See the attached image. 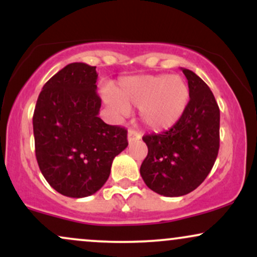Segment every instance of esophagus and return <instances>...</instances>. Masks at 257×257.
Returning a JSON list of instances; mask_svg holds the SVG:
<instances>
[{
    "label": "esophagus",
    "mask_w": 257,
    "mask_h": 257,
    "mask_svg": "<svg viewBox=\"0 0 257 257\" xmlns=\"http://www.w3.org/2000/svg\"><path fill=\"white\" fill-rule=\"evenodd\" d=\"M141 138L140 133H138L137 131H134V129H129L128 131V143L132 144L134 143V141L139 140V139Z\"/></svg>",
    "instance_id": "obj_1"
}]
</instances>
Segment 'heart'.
<instances>
[{"label":"heart","mask_w":257,"mask_h":257,"mask_svg":"<svg viewBox=\"0 0 257 257\" xmlns=\"http://www.w3.org/2000/svg\"><path fill=\"white\" fill-rule=\"evenodd\" d=\"M104 98L117 114L124 116L129 107H138L147 128L163 131L182 116L190 100V90L179 76L140 75L122 78L113 91H104Z\"/></svg>","instance_id":"b5f03b06"}]
</instances>
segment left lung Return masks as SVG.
Here are the masks:
<instances>
[{
	"label": "left lung",
	"mask_w": 257,
	"mask_h": 257,
	"mask_svg": "<svg viewBox=\"0 0 257 257\" xmlns=\"http://www.w3.org/2000/svg\"><path fill=\"white\" fill-rule=\"evenodd\" d=\"M190 101L169 131L143 138L149 153L141 178L156 193L180 197L192 192L210 173L220 147V108L213 91L193 71L182 69Z\"/></svg>",
	"instance_id": "1"
}]
</instances>
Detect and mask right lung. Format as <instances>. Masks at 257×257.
Returning <instances> with one entry per match:
<instances>
[{"label":"right lung","mask_w":257,"mask_h":257,"mask_svg":"<svg viewBox=\"0 0 257 257\" xmlns=\"http://www.w3.org/2000/svg\"><path fill=\"white\" fill-rule=\"evenodd\" d=\"M95 69L72 63L55 73L43 85L32 118L41 173L55 191L71 198L98 192L113 158L128 146L125 129L98 116Z\"/></svg>","instance_id":"1"}]
</instances>
